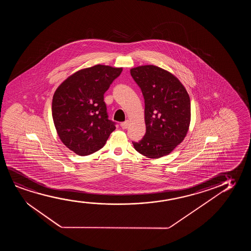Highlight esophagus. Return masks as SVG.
Returning <instances> with one entry per match:
<instances>
[{
    "label": "esophagus",
    "mask_w": 251,
    "mask_h": 251,
    "mask_svg": "<svg viewBox=\"0 0 251 251\" xmlns=\"http://www.w3.org/2000/svg\"><path fill=\"white\" fill-rule=\"evenodd\" d=\"M128 124H129V123H128V121H125V122H124V123H122V124H121V127H122L123 129H126V128L127 127V126H128Z\"/></svg>",
    "instance_id": "obj_1"
}]
</instances>
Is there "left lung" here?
Segmentation results:
<instances>
[{
  "label": "left lung",
  "instance_id": "1",
  "mask_svg": "<svg viewBox=\"0 0 251 251\" xmlns=\"http://www.w3.org/2000/svg\"><path fill=\"white\" fill-rule=\"evenodd\" d=\"M145 100L146 134L134 142L138 152L150 158L171 153L189 130L191 109L185 87L175 75L153 65L130 69Z\"/></svg>",
  "mask_w": 251,
  "mask_h": 251
}]
</instances>
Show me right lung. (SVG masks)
Wrapping results in <instances>:
<instances>
[{"label":"right lung","mask_w":251,"mask_h":251,"mask_svg":"<svg viewBox=\"0 0 251 251\" xmlns=\"http://www.w3.org/2000/svg\"><path fill=\"white\" fill-rule=\"evenodd\" d=\"M123 68L98 65L73 74L55 90L52 117L60 140L79 156L99 151L116 129L103 94Z\"/></svg>","instance_id":"add662e5"}]
</instances>
